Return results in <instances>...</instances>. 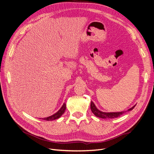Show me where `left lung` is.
<instances>
[{"instance_id": "left-lung-1", "label": "left lung", "mask_w": 154, "mask_h": 154, "mask_svg": "<svg viewBox=\"0 0 154 154\" xmlns=\"http://www.w3.org/2000/svg\"><path fill=\"white\" fill-rule=\"evenodd\" d=\"M136 105H135L132 107V108L128 109V111L132 110ZM91 109L92 110V112L94 114L96 117L103 118V119H112V118H118V117H119L120 116H122L123 113L125 112H127V111H122V112H102L97 109V107L96 106V105L92 101H91Z\"/></svg>"}]
</instances>
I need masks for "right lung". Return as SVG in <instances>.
Here are the masks:
<instances>
[{
    "instance_id": "add662e5",
    "label": "right lung",
    "mask_w": 154,
    "mask_h": 154,
    "mask_svg": "<svg viewBox=\"0 0 154 154\" xmlns=\"http://www.w3.org/2000/svg\"><path fill=\"white\" fill-rule=\"evenodd\" d=\"M66 103H63L62 106L60 108V109L57 112H56L55 114H54L52 116H49V117L42 118V119L46 120V121H53L54 119H58L59 118L61 117L62 115L65 112V110H66Z\"/></svg>"
}]
</instances>
